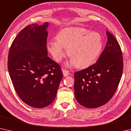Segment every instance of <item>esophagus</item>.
<instances>
[{"label": "esophagus", "instance_id": "34e87169", "mask_svg": "<svg viewBox=\"0 0 131 131\" xmlns=\"http://www.w3.org/2000/svg\"><path fill=\"white\" fill-rule=\"evenodd\" d=\"M62 73H63V76L65 77H66L68 76H69L70 74V73L69 72L68 70H65V69H63L62 70Z\"/></svg>", "mask_w": 131, "mask_h": 131}]
</instances>
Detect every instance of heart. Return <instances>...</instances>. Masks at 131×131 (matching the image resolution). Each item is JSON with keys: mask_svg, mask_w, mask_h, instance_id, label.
<instances>
[{"mask_svg": "<svg viewBox=\"0 0 131 131\" xmlns=\"http://www.w3.org/2000/svg\"><path fill=\"white\" fill-rule=\"evenodd\" d=\"M56 41L47 44V50L57 62H61L68 50L70 63L77 68L83 69L92 65L102 50L103 43L101 35L90 32L82 27H68L63 29L55 37Z\"/></svg>", "mask_w": 131, "mask_h": 131, "instance_id": "1", "label": "heart"}]
</instances>
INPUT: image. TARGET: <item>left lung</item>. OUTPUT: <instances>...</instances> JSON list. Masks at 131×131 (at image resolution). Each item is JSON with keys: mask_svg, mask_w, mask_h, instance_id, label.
I'll use <instances>...</instances> for the list:
<instances>
[{"mask_svg": "<svg viewBox=\"0 0 131 131\" xmlns=\"http://www.w3.org/2000/svg\"><path fill=\"white\" fill-rule=\"evenodd\" d=\"M106 35L107 44L96 62L74 74L75 97L87 108H96L107 103L117 90L123 74L120 46L107 30Z\"/></svg>", "mask_w": 131, "mask_h": 131, "instance_id": "8db88e82", "label": "left lung"}]
</instances>
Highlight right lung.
Here are the masks:
<instances>
[{"label":"right lung","mask_w":131,"mask_h":131,"mask_svg":"<svg viewBox=\"0 0 131 131\" xmlns=\"http://www.w3.org/2000/svg\"><path fill=\"white\" fill-rule=\"evenodd\" d=\"M48 23L29 25L11 46L8 70L17 94L24 103L43 108L55 100L63 77L60 66L48 57Z\"/></svg>","instance_id":"right-lung-1"}]
</instances>
